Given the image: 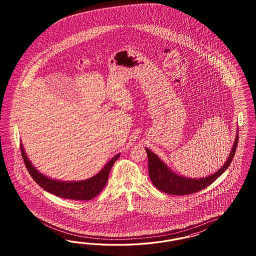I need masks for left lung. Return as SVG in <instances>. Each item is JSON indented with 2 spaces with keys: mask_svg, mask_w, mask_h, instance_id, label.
<instances>
[{
  "mask_svg": "<svg viewBox=\"0 0 256 256\" xmlns=\"http://www.w3.org/2000/svg\"><path fill=\"white\" fill-rule=\"evenodd\" d=\"M238 142V128L236 136L232 146L231 153L228 156L224 165L206 178H188L174 172L170 168L163 162L162 160L153 153L151 150L146 148L148 156V172L149 176L154 186L160 192L174 195H188L195 194L201 190L211 185L216 179L218 178L231 164L232 158L236 153Z\"/></svg>",
  "mask_w": 256,
  "mask_h": 256,
  "instance_id": "8db88e82",
  "label": "left lung"
}]
</instances>
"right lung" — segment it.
I'll use <instances>...</instances> for the list:
<instances>
[{
  "instance_id": "add662e5",
  "label": "right lung",
  "mask_w": 256,
  "mask_h": 256,
  "mask_svg": "<svg viewBox=\"0 0 256 256\" xmlns=\"http://www.w3.org/2000/svg\"><path fill=\"white\" fill-rule=\"evenodd\" d=\"M20 149L26 168L32 179L39 186L44 188L48 192L56 195L58 197L76 201H88L100 194L102 188L105 186L108 181L110 170L112 169V165L116 162L117 158H119L120 156V154L114 156L98 174H96L91 178L82 181H61L50 178L36 170L25 154L22 142Z\"/></svg>"
}]
</instances>
